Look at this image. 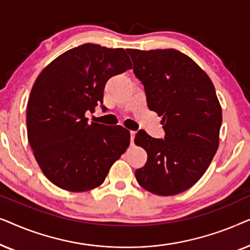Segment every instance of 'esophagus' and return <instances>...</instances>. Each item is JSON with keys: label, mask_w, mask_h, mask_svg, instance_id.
<instances>
[{"label": "esophagus", "mask_w": 250, "mask_h": 250, "mask_svg": "<svg viewBox=\"0 0 250 250\" xmlns=\"http://www.w3.org/2000/svg\"><path fill=\"white\" fill-rule=\"evenodd\" d=\"M136 134V132L131 131V145H134V136Z\"/></svg>", "instance_id": "34e87169"}]
</instances>
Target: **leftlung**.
Wrapping results in <instances>:
<instances>
[{"instance_id":"8db88e82","label":"left lung","mask_w":250,"mask_h":250,"mask_svg":"<svg viewBox=\"0 0 250 250\" xmlns=\"http://www.w3.org/2000/svg\"><path fill=\"white\" fill-rule=\"evenodd\" d=\"M135 77L145 86L150 110L162 116L165 138L145 131L134 142L148 159L135 170L140 186L159 196H173L193 186L218 148L222 109L210 78L174 49L128 51Z\"/></svg>"}]
</instances>
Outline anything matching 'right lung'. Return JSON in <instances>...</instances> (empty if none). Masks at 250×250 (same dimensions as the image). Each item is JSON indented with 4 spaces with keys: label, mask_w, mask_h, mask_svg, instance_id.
<instances>
[{
    "label": "right lung",
    "mask_w": 250,
    "mask_h": 250,
    "mask_svg": "<svg viewBox=\"0 0 250 250\" xmlns=\"http://www.w3.org/2000/svg\"><path fill=\"white\" fill-rule=\"evenodd\" d=\"M131 68L124 49L86 43L39 75L27 104V134L37 164L54 186L73 192L94 189L126 151L129 131L88 124L85 112L102 104L109 78Z\"/></svg>",
    "instance_id": "right-lung-1"
}]
</instances>
